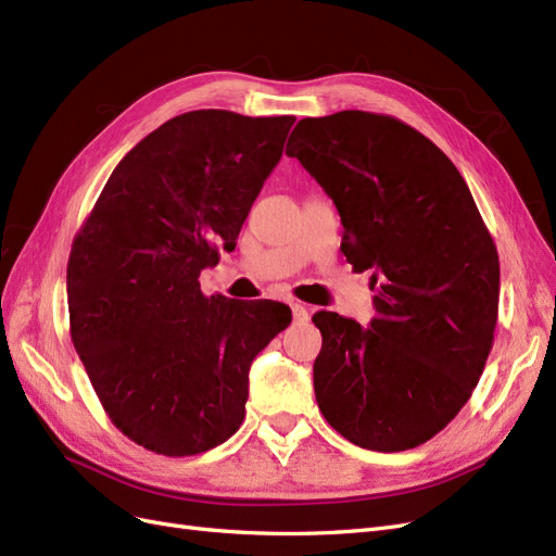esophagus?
I'll list each match as a JSON object with an SVG mask.
<instances>
[{
    "label": "esophagus",
    "instance_id": "obj_1",
    "mask_svg": "<svg viewBox=\"0 0 556 556\" xmlns=\"http://www.w3.org/2000/svg\"><path fill=\"white\" fill-rule=\"evenodd\" d=\"M292 317H294L296 325H306L311 319V313L304 304H292Z\"/></svg>",
    "mask_w": 556,
    "mask_h": 556
}]
</instances>
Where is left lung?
<instances>
[{
  "instance_id": "left-lung-1",
  "label": "left lung",
  "mask_w": 556,
  "mask_h": 556,
  "mask_svg": "<svg viewBox=\"0 0 556 556\" xmlns=\"http://www.w3.org/2000/svg\"><path fill=\"white\" fill-rule=\"evenodd\" d=\"M288 155L323 185L355 271L374 268L371 325L315 313L317 406L343 439L401 452L445 429L494 343L498 252L457 166L392 115L304 117Z\"/></svg>"
}]
</instances>
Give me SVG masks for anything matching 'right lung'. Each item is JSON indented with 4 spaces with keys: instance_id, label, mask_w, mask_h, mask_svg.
<instances>
[{
    "instance_id": "obj_1",
    "label": "right lung",
    "mask_w": 556,
    "mask_h": 556,
    "mask_svg": "<svg viewBox=\"0 0 556 556\" xmlns=\"http://www.w3.org/2000/svg\"><path fill=\"white\" fill-rule=\"evenodd\" d=\"M296 117L206 109L172 117L115 166L66 266L72 341L111 422L164 457L225 443L250 364L292 313L204 296Z\"/></svg>"
}]
</instances>
